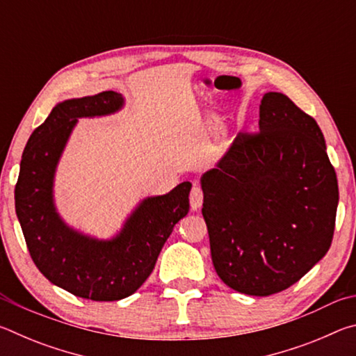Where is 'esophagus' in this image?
<instances>
[{"label": "esophagus", "instance_id": "34e87169", "mask_svg": "<svg viewBox=\"0 0 356 356\" xmlns=\"http://www.w3.org/2000/svg\"><path fill=\"white\" fill-rule=\"evenodd\" d=\"M190 206H191V210H197L202 206V190L196 185L193 186L190 193Z\"/></svg>", "mask_w": 356, "mask_h": 356}]
</instances>
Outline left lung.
Returning <instances> with one entry per match:
<instances>
[{"label":"left lung","instance_id":"1","mask_svg":"<svg viewBox=\"0 0 356 356\" xmlns=\"http://www.w3.org/2000/svg\"><path fill=\"white\" fill-rule=\"evenodd\" d=\"M201 186L213 267L234 291H286L330 250L334 168L314 118L284 94L264 95L257 134H238Z\"/></svg>","mask_w":356,"mask_h":356}]
</instances>
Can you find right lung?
I'll list each match as a JSON object with an SVG mask.
<instances>
[{
	"label": "right lung",
	"instance_id": "right-lung-1",
	"mask_svg": "<svg viewBox=\"0 0 356 356\" xmlns=\"http://www.w3.org/2000/svg\"><path fill=\"white\" fill-rule=\"evenodd\" d=\"M122 105L124 97L114 91L58 104L29 136L15 185L17 218L35 267L55 286L94 301L135 293L152 273L176 222L190 210L191 184L182 182L163 196L143 200L110 240L84 236L56 212V166L78 118L106 116Z\"/></svg>",
	"mask_w": 356,
	"mask_h": 356
}]
</instances>
